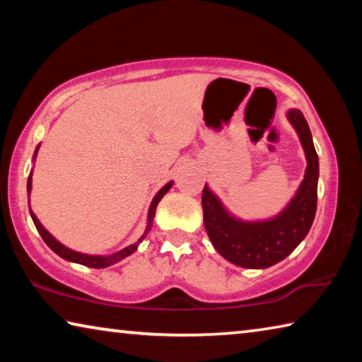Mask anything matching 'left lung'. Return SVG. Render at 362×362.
<instances>
[{
	"mask_svg": "<svg viewBox=\"0 0 362 362\" xmlns=\"http://www.w3.org/2000/svg\"><path fill=\"white\" fill-rule=\"evenodd\" d=\"M286 116L302 144L306 169L302 183L283 211L263 220H243L226 209L207 183L203 189L207 236L217 252L238 267L262 269L284 260L305 240L313 225L320 159L303 113L291 108Z\"/></svg>",
	"mask_w": 362,
	"mask_h": 362,
	"instance_id": "1",
	"label": "left lung"
}]
</instances>
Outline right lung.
Listing matches in <instances>:
<instances>
[{"instance_id": "1", "label": "right lung", "mask_w": 362, "mask_h": 362, "mask_svg": "<svg viewBox=\"0 0 362 362\" xmlns=\"http://www.w3.org/2000/svg\"><path fill=\"white\" fill-rule=\"evenodd\" d=\"M38 150H40V145L36 146L35 150V155H33V163L36 156H38ZM32 175H33V170L28 175V180H27V192H28V209H30V216H32L33 218V223L36 226V230H38V233L41 235L42 240H45V243L47 244L49 247H51L54 252H56L59 257H62L64 260H69V262H73V263H79V265H84V267H90V268H107L110 265H115V263H118L119 260L126 259V257H129L131 254H134L139 247V243H142V240H145L146 233L150 231L151 228V223H153V218H155V212H156V206L159 201H161V198L164 194H166L170 188H173L174 182L170 180L168 182L166 185H164L159 192L155 194V198H153L151 204H150V209H148V216H146V226H145V231L144 235L139 238L137 243L131 244V246H127L124 249L118 250V252L115 254H108V255H93V254H83V252H78V250H73L70 247H66L65 244H62L60 241H57L56 238H54L51 233H49L45 226H42V223L38 220V217L35 216V212L32 211V207H30V193H32Z\"/></svg>"}]
</instances>
